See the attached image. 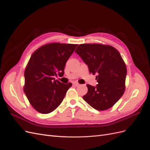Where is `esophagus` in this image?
I'll return each instance as SVG.
<instances>
[{
	"mask_svg": "<svg viewBox=\"0 0 150 150\" xmlns=\"http://www.w3.org/2000/svg\"><path fill=\"white\" fill-rule=\"evenodd\" d=\"M73 84H74V86H78L79 85V84L78 83H76V82H74V83H73Z\"/></svg>",
	"mask_w": 150,
	"mask_h": 150,
	"instance_id": "obj_1",
	"label": "esophagus"
}]
</instances>
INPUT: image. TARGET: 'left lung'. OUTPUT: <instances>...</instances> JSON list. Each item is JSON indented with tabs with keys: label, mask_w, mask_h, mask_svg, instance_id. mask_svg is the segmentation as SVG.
I'll return each instance as SVG.
<instances>
[{
	"label": "left lung",
	"mask_w": 150,
	"mask_h": 150,
	"mask_svg": "<svg viewBox=\"0 0 150 150\" xmlns=\"http://www.w3.org/2000/svg\"><path fill=\"white\" fill-rule=\"evenodd\" d=\"M75 52L88 66L90 73L97 75L98 84H87L84 100L98 111L110 109L125 90L127 70L121 54L115 47L99 44H80Z\"/></svg>",
	"instance_id": "obj_1"
}]
</instances>
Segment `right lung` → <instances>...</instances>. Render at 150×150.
<instances>
[{
    "instance_id": "add662e5",
    "label": "right lung",
    "mask_w": 150,
    "mask_h": 150,
    "mask_svg": "<svg viewBox=\"0 0 150 150\" xmlns=\"http://www.w3.org/2000/svg\"><path fill=\"white\" fill-rule=\"evenodd\" d=\"M78 44L51 43L32 54L25 69L24 91L36 111L48 114L64 99L71 83L64 84L54 76L62 77L66 63Z\"/></svg>"
}]
</instances>
